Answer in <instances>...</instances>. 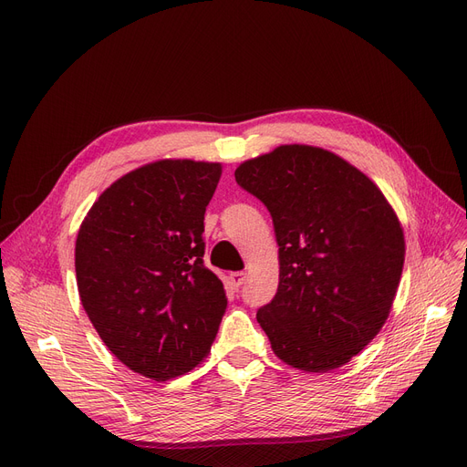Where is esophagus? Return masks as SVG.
Returning <instances> with one entry per match:
<instances>
[{"instance_id": "1", "label": "esophagus", "mask_w": 467, "mask_h": 467, "mask_svg": "<svg viewBox=\"0 0 467 467\" xmlns=\"http://www.w3.org/2000/svg\"><path fill=\"white\" fill-rule=\"evenodd\" d=\"M228 279H230V285L237 291V288L243 285V281H245V274H243V272H234V274H230Z\"/></svg>"}]
</instances>
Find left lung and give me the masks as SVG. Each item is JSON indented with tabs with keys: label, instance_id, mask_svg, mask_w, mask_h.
<instances>
[{
	"label": "left lung",
	"instance_id": "8db88e82",
	"mask_svg": "<svg viewBox=\"0 0 467 467\" xmlns=\"http://www.w3.org/2000/svg\"><path fill=\"white\" fill-rule=\"evenodd\" d=\"M237 184L270 211L279 285L256 319L281 361L328 372L386 323L405 235L368 176L323 148L285 144L241 163Z\"/></svg>",
	"mask_w": 467,
	"mask_h": 467
}]
</instances>
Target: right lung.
<instances>
[{
    "label": "right lung",
    "mask_w": 467,
    "mask_h": 467,
    "mask_svg": "<svg viewBox=\"0 0 467 467\" xmlns=\"http://www.w3.org/2000/svg\"><path fill=\"white\" fill-rule=\"evenodd\" d=\"M220 174V163H148L106 188L81 222L83 309L108 349L146 379L165 382L202 363L226 312L224 285L203 264Z\"/></svg>",
    "instance_id": "right-lung-1"
}]
</instances>
